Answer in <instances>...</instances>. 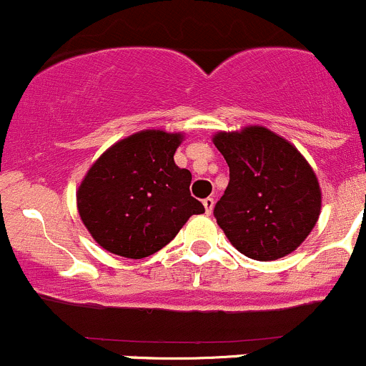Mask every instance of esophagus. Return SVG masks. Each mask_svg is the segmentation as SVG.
I'll use <instances>...</instances> for the list:
<instances>
[{"instance_id":"1","label":"esophagus","mask_w":366,"mask_h":366,"mask_svg":"<svg viewBox=\"0 0 366 366\" xmlns=\"http://www.w3.org/2000/svg\"><path fill=\"white\" fill-rule=\"evenodd\" d=\"M202 204H204L206 214H211V211H213V206H214V201H213V197H206L204 201H202Z\"/></svg>"}]
</instances>
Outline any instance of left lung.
I'll list each match as a JSON object with an SVG mask.
<instances>
[{"label": "left lung", "mask_w": 366, "mask_h": 366, "mask_svg": "<svg viewBox=\"0 0 366 366\" xmlns=\"http://www.w3.org/2000/svg\"><path fill=\"white\" fill-rule=\"evenodd\" d=\"M213 142L229 165V184L213 209L229 241L255 261L296 250L321 213V188L308 162L262 127L220 132Z\"/></svg>", "instance_id": "1"}]
</instances>
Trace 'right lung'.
Here are the masks:
<instances>
[{"mask_svg": "<svg viewBox=\"0 0 366 366\" xmlns=\"http://www.w3.org/2000/svg\"><path fill=\"white\" fill-rule=\"evenodd\" d=\"M179 134L146 130L116 142L77 192L81 220L105 250L142 259L174 239L204 206L190 195L192 174L174 164Z\"/></svg>", "mask_w": 366, "mask_h": 366, "instance_id": "obj_1", "label": "right lung"}]
</instances>
